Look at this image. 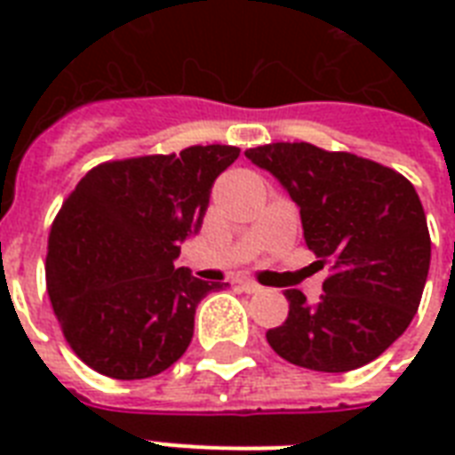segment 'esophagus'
Returning <instances> with one entry per match:
<instances>
[{
    "instance_id": "esophagus-1",
    "label": "esophagus",
    "mask_w": 455,
    "mask_h": 455,
    "mask_svg": "<svg viewBox=\"0 0 455 455\" xmlns=\"http://www.w3.org/2000/svg\"><path fill=\"white\" fill-rule=\"evenodd\" d=\"M235 283L241 285V288H243V291H245V292H259V291H262V285L257 283V281H252V278H248V276L238 278Z\"/></svg>"
}]
</instances>
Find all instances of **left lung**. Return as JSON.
Wrapping results in <instances>:
<instances>
[{
	"mask_svg": "<svg viewBox=\"0 0 455 455\" xmlns=\"http://www.w3.org/2000/svg\"><path fill=\"white\" fill-rule=\"evenodd\" d=\"M299 205L304 241L331 264L323 295L285 291L288 318L267 332L295 366L345 373L378 359L409 323L430 271V231L409 179L347 151L267 144L245 151Z\"/></svg>",
	"mask_w": 455,
	"mask_h": 455,
	"instance_id": "obj_1",
	"label": "left lung"
}]
</instances>
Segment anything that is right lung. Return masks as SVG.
Instances as JSON below:
<instances>
[{"instance_id":"right-lung-1","label":"right lung","mask_w":455,"mask_h":455,"mask_svg":"<svg viewBox=\"0 0 455 455\" xmlns=\"http://www.w3.org/2000/svg\"><path fill=\"white\" fill-rule=\"evenodd\" d=\"M235 146L96 164L63 200L46 248V292L63 338L89 368L116 380L163 373L193 338L207 283L179 267V243L198 234L214 179Z\"/></svg>"}]
</instances>
